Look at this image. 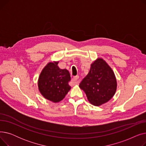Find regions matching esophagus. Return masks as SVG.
<instances>
[{"label": "esophagus", "instance_id": "obj_1", "mask_svg": "<svg viewBox=\"0 0 146 146\" xmlns=\"http://www.w3.org/2000/svg\"><path fill=\"white\" fill-rule=\"evenodd\" d=\"M79 76H75V77H74L72 79V81L74 84V85H77V84H78V80H79Z\"/></svg>", "mask_w": 146, "mask_h": 146}]
</instances>
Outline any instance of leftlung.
Listing matches in <instances>:
<instances>
[{
	"instance_id": "left-lung-1",
	"label": "left lung",
	"mask_w": 146,
	"mask_h": 146,
	"mask_svg": "<svg viewBox=\"0 0 146 146\" xmlns=\"http://www.w3.org/2000/svg\"><path fill=\"white\" fill-rule=\"evenodd\" d=\"M79 87L85 92L89 102L100 106L115 94L117 83L112 68L102 58L91 64L89 73L80 82Z\"/></svg>"
}]
</instances>
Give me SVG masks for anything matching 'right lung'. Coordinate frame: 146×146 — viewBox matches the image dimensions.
<instances>
[{
	"label": "right lung",
	"mask_w": 146,
	"mask_h": 146,
	"mask_svg": "<svg viewBox=\"0 0 146 146\" xmlns=\"http://www.w3.org/2000/svg\"><path fill=\"white\" fill-rule=\"evenodd\" d=\"M58 61L50 62L42 69L38 86L41 94L48 100L58 102L63 100L71 89L68 85L70 75L66 69L58 66Z\"/></svg>",
	"instance_id": "obj_1"
}]
</instances>
